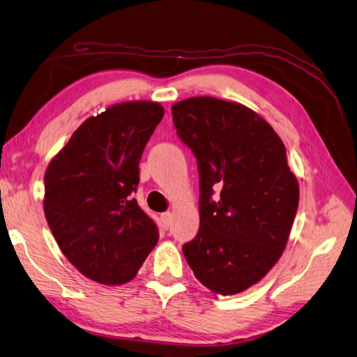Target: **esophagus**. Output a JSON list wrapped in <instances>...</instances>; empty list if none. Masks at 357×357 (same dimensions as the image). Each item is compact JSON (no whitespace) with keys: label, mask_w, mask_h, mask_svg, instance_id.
<instances>
[{"label":"esophagus","mask_w":357,"mask_h":357,"mask_svg":"<svg viewBox=\"0 0 357 357\" xmlns=\"http://www.w3.org/2000/svg\"><path fill=\"white\" fill-rule=\"evenodd\" d=\"M161 219H162L164 225L169 227L170 222H172V213H170V211H165V213H162V215H161Z\"/></svg>","instance_id":"34e87169"}]
</instances>
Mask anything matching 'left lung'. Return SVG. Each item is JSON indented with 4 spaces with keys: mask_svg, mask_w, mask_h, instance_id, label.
I'll use <instances>...</instances> for the list:
<instances>
[{
    "mask_svg": "<svg viewBox=\"0 0 357 357\" xmlns=\"http://www.w3.org/2000/svg\"><path fill=\"white\" fill-rule=\"evenodd\" d=\"M172 113L199 172V231L183 245L185 259L213 293L245 291L282 256L298 210L299 184L284 142L239 102L195 96Z\"/></svg>",
    "mask_w": 357,
    "mask_h": 357,
    "instance_id": "obj_1",
    "label": "left lung"
}]
</instances>
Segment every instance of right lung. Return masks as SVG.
I'll use <instances>...</instances> for the list:
<instances>
[{"mask_svg":"<svg viewBox=\"0 0 357 357\" xmlns=\"http://www.w3.org/2000/svg\"><path fill=\"white\" fill-rule=\"evenodd\" d=\"M164 116L153 101L110 105L86 119L44 174V213L73 267L102 285L132 280L159 239L132 193L144 147Z\"/></svg>","mask_w":357,"mask_h":357,"instance_id":"add662e5","label":"right lung"}]
</instances>
